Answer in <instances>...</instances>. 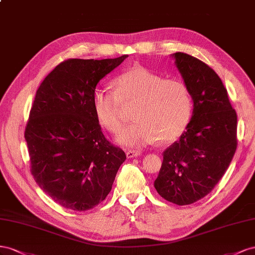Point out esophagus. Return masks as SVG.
Here are the masks:
<instances>
[{"mask_svg":"<svg viewBox=\"0 0 255 255\" xmlns=\"http://www.w3.org/2000/svg\"><path fill=\"white\" fill-rule=\"evenodd\" d=\"M126 155H127V158H135V157L141 155V151H139V150H128L126 152Z\"/></svg>","mask_w":255,"mask_h":255,"instance_id":"34e87169","label":"esophagus"}]
</instances>
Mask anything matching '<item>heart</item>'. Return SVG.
Returning a JSON list of instances; mask_svg holds the SVG:
<instances>
[{"label":"heart","mask_w":255,"mask_h":255,"mask_svg":"<svg viewBox=\"0 0 255 255\" xmlns=\"http://www.w3.org/2000/svg\"><path fill=\"white\" fill-rule=\"evenodd\" d=\"M115 93L96 87L92 108L101 127L112 133L121 126V103L137 100L133 124L124 127L116 142L126 148H140L158 140L170 142L187 127L192 113V97L179 79H163L156 72L135 65L114 80Z\"/></svg>","instance_id":"1"}]
</instances>
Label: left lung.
<instances>
[{"label":"left lung","instance_id":"left-lung-1","mask_svg":"<svg viewBox=\"0 0 255 255\" xmlns=\"http://www.w3.org/2000/svg\"><path fill=\"white\" fill-rule=\"evenodd\" d=\"M172 57L190 91L193 111L186 131L163 151L154 186L166 201L189 205L212 191L228 170L237 147V115L214 69L183 52Z\"/></svg>","mask_w":255,"mask_h":255}]
</instances>
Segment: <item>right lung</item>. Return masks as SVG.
Wrapping results in <instances>:
<instances>
[{
    "label": "right lung",
    "mask_w": 255,
    "mask_h": 255,
    "mask_svg": "<svg viewBox=\"0 0 255 255\" xmlns=\"http://www.w3.org/2000/svg\"><path fill=\"white\" fill-rule=\"evenodd\" d=\"M127 56L67 60L36 92L24 133L31 172L42 191L65 208L85 212L100 204L126 160L101 131L92 95Z\"/></svg>",
    "instance_id": "right-lung-1"
}]
</instances>
